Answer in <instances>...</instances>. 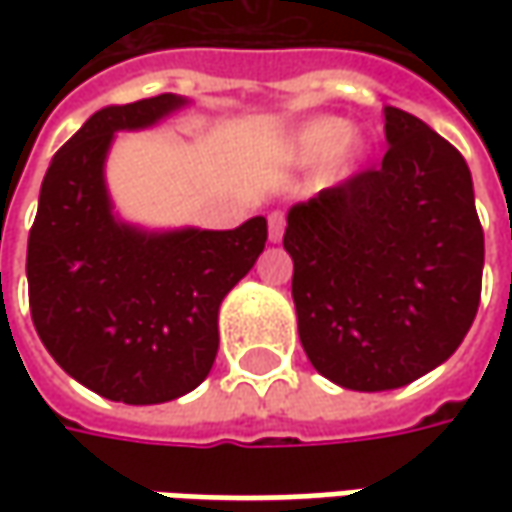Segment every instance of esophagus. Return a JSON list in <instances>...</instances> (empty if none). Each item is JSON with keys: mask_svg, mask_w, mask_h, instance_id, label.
Returning a JSON list of instances; mask_svg holds the SVG:
<instances>
[{"mask_svg": "<svg viewBox=\"0 0 512 512\" xmlns=\"http://www.w3.org/2000/svg\"><path fill=\"white\" fill-rule=\"evenodd\" d=\"M267 236H270L273 245L282 242V236H285V213H282V210H273V213L267 216Z\"/></svg>", "mask_w": 512, "mask_h": 512, "instance_id": "esophagus-1", "label": "esophagus"}]
</instances>
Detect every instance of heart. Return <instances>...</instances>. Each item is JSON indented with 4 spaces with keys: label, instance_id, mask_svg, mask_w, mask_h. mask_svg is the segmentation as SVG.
Here are the masks:
<instances>
[{
    "label": "heart",
    "instance_id": "heart-1",
    "mask_svg": "<svg viewBox=\"0 0 512 512\" xmlns=\"http://www.w3.org/2000/svg\"><path fill=\"white\" fill-rule=\"evenodd\" d=\"M287 153L299 162H313L325 156L327 168L344 170L364 162L367 136L353 125H344L339 116H313L293 130Z\"/></svg>",
    "mask_w": 512,
    "mask_h": 512
}]
</instances>
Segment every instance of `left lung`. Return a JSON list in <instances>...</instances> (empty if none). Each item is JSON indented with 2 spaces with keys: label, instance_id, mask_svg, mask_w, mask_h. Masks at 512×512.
<instances>
[{
  "label": "left lung",
  "instance_id": "left-lung-1",
  "mask_svg": "<svg viewBox=\"0 0 512 512\" xmlns=\"http://www.w3.org/2000/svg\"><path fill=\"white\" fill-rule=\"evenodd\" d=\"M382 165L287 210L293 305L310 364L379 393L447 362L482 299L484 233L462 153L384 108Z\"/></svg>",
  "mask_w": 512,
  "mask_h": 512
}]
</instances>
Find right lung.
<instances>
[{
    "instance_id": "obj_1",
    "label": "right lung",
    "mask_w": 512,
    "mask_h": 512,
    "mask_svg": "<svg viewBox=\"0 0 512 512\" xmlns=\"http://www.w3.org/2000/svg\"><path fill=\"white\" fill-rule=\"evenodd\" d=\"M185 96L96 110L50 159L28 236L33 327L56 364L110 402H173L205 382L219 305L265 250V216L233 230H145L113 213L105 159L119 130L185 108Z\"/></svg>"
}]
</instances>
